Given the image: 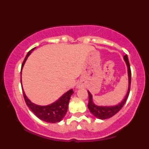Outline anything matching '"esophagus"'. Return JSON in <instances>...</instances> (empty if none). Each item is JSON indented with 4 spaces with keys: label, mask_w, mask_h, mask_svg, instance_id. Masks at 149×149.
<instances>
[{
    "label": "esophagus",
    "mask_w": 149,
    "mask_h": 149,
    "mask_svg": "<svg viewBox=\"0 0 149 149\" xmlns=\"http://www.w3.org/2000/svg\"><path fill=\"white\" fill-rule=\"evenodd\" d=\"M83 85L82 83H79V84H78V85H77V88H83Z\"/></svg>",
    "instance_id": "esophagus-1"
}]
</instances>
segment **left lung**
<instances>
[{
	"label": "left lung",
	"instance_id": "8db88e82",
	"mask_svg": "<svg viewBox=\"0 0 149 149\" xmlns=\"http://www.w3.org/2000/svg\"><path fill=\"white\" fill-rule=\"evenodd\" d=\"M124 60L125 61L127 66V69H128V89L126 95L123 101L119 104L113 105V106H99V105H96L93 101V96L91 94L90 92L88 91V108L91 113L93 114L94 117L99 118V119H107L112 117L113 115H115L116 113H117L119 111L122 109L123 105L126 102V100L128 98L130 94V85H131V70L130 66L128 61V58L127 55L124 56Z\"/></svg>",
	"mask_w": 149,
	"mask_h": 149
}]
</instances>
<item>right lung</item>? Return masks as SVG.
Returning a JSON list of instances; mask_svg holds the SVG:
<instances>
[{
    "mask_svg": "<svg viewBox=\"0 0 149 149\" xmlns=\"http://www.w3.org/2000/svg\"><path fill=\"white\" fill-rule=\"evenodd\" d=\"M36 47L29 51L26 57L24 59V61L21 66V71H22L23 67L25 64V62L27 59L28 56L31 55L32 51ZM22 84V83H21ZM23 96L26 105L33 112L35 115L40 120L49 123H55L62 120L64 117L67 112L68 108V104L70 102V97L72 94L74 93L72 89H70L65 94H64L60 98L57 100L53 104L47 105H39L31 102V101L26 97L25 92L23 88Z\"/></svg>",
    "mask_w": 149,
    "mask_h": 149,
    "instance_id": "obj_1",
    "label": "right lung"
}]
</instances>
